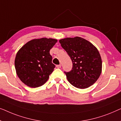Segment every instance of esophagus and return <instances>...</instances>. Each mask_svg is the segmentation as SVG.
Instances as JSON below:
<instances>
[{
    "label": "esophagus",
    "mask_w": 121,
    "mask_h": 121,
    "mask_svg": "<svg viewBox=\"0 0 121 121\" xmlns=\"http://www.w3.org/2000/svg\"><path fill=\"white\" fill-rule=\"evenodd\" d=\"M61 65H56V67L58 68V69L61 68Z\"/></svg>",
    "instance_id": "obj_1"
}]
</instances>
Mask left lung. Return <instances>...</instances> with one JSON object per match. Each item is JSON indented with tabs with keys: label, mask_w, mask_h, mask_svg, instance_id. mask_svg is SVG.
Instances as JSON below:
<instances>
[{
	"label": "left lung",
	"mask_w": 121,
	"mask_h": 121,
	"mask_svg": "<svg viewBox=\"0 0 121 121\" xmlns=\"http://www.w3.org/2000/svg\"><path fill=\"white\" fill-rule=\"evenodd\" d=\"M73 63L72 69L65 72L68 81L79 89H86L96 82L102 71V60L98 49L79 37L59 40Z\"/></svg>",
	"instance_id": "8db88e82"
}]
</instances>
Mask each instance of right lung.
Listing matches in <instances>:
<instances>
[{
    "instance_id": "1",
    "label": "right lung",
    "mask_w": 121,
    "mask_h": 121,
    "mask_svg": "<svg viewBox=\"0 0 121 121\" xmlns=\"http://www.w3.org/2000/svg\"><path fill=\"white\" fill-rule=\"evenodd\" d=\"M57 42L53 38L34 39L19 49L15 67L17 75L25 84L37 88L47 82L55 67L50 50Z\"/></svg>"
}]
</instances>
